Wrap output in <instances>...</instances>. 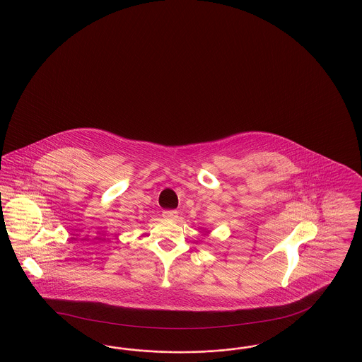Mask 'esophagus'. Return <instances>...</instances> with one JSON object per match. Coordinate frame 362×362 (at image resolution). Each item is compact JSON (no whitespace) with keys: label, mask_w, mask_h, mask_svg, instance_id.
Wrapping results in <instances>:
<instances>
[{"label":"esophagus","mask_w":362,"mask_h":362,"mask_svg":"<svg viewBox=\"0 0 362 362\" xmlns=\"http://www.w3.org/2000/svg\"><path fill=\"white\" fill-rule=\"evenodd\" d=\"M162 216H163L165 218H168V220H175L176 217H177V212L174 211V209H171V211H163Z\"/></svg>","instance_id":"34e87169"}]
</instances>
